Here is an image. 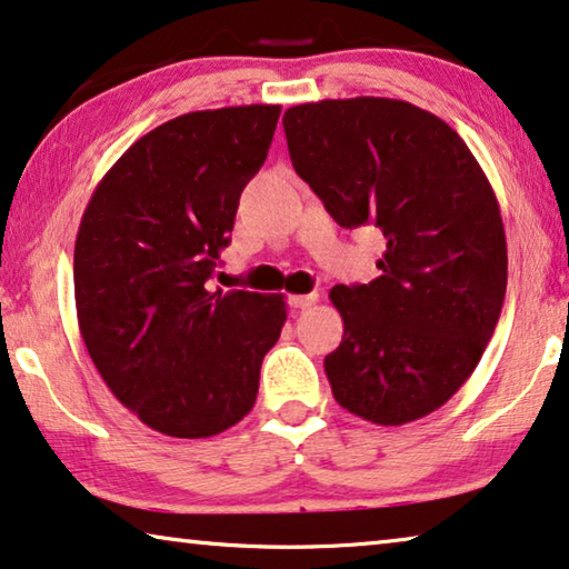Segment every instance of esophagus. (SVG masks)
<instances>
[{"instance_id": "1", "label": "esophagus", "mask_w": 569, "mask_h": 569, "mask_svg": "<svg viewBox=\"0 0 569 569\" xmlns=\"http://www.w3.org/2000/svg\"><path fill=\"white\" fill-rule=\"evenodd\" d=\"M319 296L317 293H303V296H288V303H291L293 309H309L317 303Z\"/></svg>"}]
</instances>
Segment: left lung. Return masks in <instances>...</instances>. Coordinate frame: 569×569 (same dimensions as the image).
Returning a JSON list of instances; mask_svg holds the SVG:
<instances>
[{
  "mask_svg": "<svg viewBox=\"0 0 569 569\" xmlns=\"http://www.w3.org/2000/svg\"><path fill=\"white\" fill-rule=\"evenodd\" d=\"M288 156L345 230L378 227L370 283L335 286L345 335L325 358L337 403L398 427L447 403L501 317L508 252L496 193L465 140L401 99L286 109Z\"/></svg>",
  "mask_w": 569,
  "mask_h": 569,
  "instance_id": "obj_1",
  "label": "left lung"
}]
</instances>
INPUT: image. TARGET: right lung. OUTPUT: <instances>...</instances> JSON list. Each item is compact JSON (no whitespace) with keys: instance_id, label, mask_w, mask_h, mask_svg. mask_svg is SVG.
<instances>
[{"instance_id":"1","label":"right lung","mask_w":569,"mask_h":569,"mask_svg":"<svg viewBox=\"0 0 569 569\" xmlns=\"http://www.w3.org/2000/svg\"><path fill=\"white\" fill-rule=\"evenodd\" d=\"M278 117V104H250L156 127L109 168L81 217L83 345L117 401L160 435L201 439L248 417L281 337V293L203 288Z\"/></svg>"}]
</instances>
